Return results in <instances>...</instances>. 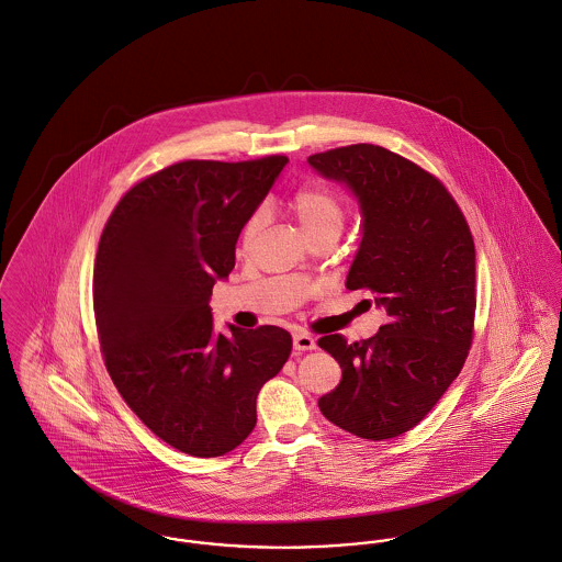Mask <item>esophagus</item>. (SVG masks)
<instances>
[{"instance_id": "esophagus-1", "label": "esophagus", "mask_w": 562, "mask_h": 562, "mask_svg": "<svg viewBox=\"0 0 562 562\" xmlns=\"http://www.w3.org/2000/svg\"><path fill=\"white\" fill-rule=\"evenodd\" d=\"M293 349H295L297 353L312 351V349H316V340L312 338L311 334H304V331L293 334Z\"/></svg>"}]
</instances>
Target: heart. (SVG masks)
<instances>
[{
  "mask_svg": "<svg viewBox=\"0 0 562 562\" xmlns=\"http://www.w3.org/2000/svg\"><path fill=\"white\" fill-rule=\"evenodd\" d=\"M291 209L306 231L308 237H316L321 233H338L345 226V209L338 195L327 188L321 186H308L295 191L291 200ZM265 226V211H254L250 220L244 226L241 244L251 246L258 237V233Z\"/></svg>",
  "mask_w": 562,
  "mask_h": 562,
  "instance_id": "1",
  "label": "heart"
}]
</instances>
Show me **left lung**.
Listing matches in <instances>:
<instances>
[{
	"mask_svg": "<svg viewBox=\"0 0 562 562\" xmlns=\"http://www.w3.org/2000/svg\"><path fill=\"white\" fill-rule=\"evenodd\" d=\"M308 164L358 200L362 241L345 286L371 291L387 314L373 338L318 340L342 369L318 409L353 436H401L434 409L468 358L476 311L470 228L436 177L392 150L353 144Z\"/></svg>",
	"mask_w": 562,
	"mask_h": 562,
	"instance_id": "left-lung-1",
	"label": "left lung"
}]
</instances>
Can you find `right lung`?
<instances>
[{
	"label": "right lung",
	"instance_id": "1",
	"mask_svg": "<svg viewBox=\"0 0 562 562\" xmlns=\"http://www.w3.org/2000/svg\"><path fill=\"white\" fill-rule=\"evenodd\" d=\"M289 164L183 161L137 183L114 209L94 260V316L108 373L135 416L172 448L220 457L256 425V396L291 356L276 325L228 334L211 291Z\"/></svg>",
	"mask_w": 562,
	"mask_h": 562
}]
</instances>
